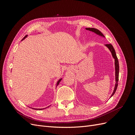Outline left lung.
Here are the masks:
<instances>
[{
	"mask_svg": "<svg viewBox=\"0 0 135 135\" xmlns=\"http://www.w3.org/2000/svg\"><path fill=\"white\" fill-rule=\"evenodd\" d=\"M85 29L87 30H89V31H91L92 32H94L95 33H96L97 35H99L100 36H103V37H105L104 35H103V34L102 33V32L99 30L98 29H96L95 28H85ZM105 46H107L109 50H110V51L112 53V55L113 57V58L115 60V87H114V91L112 93V95L110 96V97H112L114 94L115 93L116 90H117V88L118 87V79H119V62H118V60L117 58V56L116 55V53L115 51V50H114V48H113V46L111 44H105Z\"/></svg>",
	"mask_w": 135,
	"mask_h": 135,
	"instance_id": "obj_1",
	"label": "left lung"
}]
</instances>
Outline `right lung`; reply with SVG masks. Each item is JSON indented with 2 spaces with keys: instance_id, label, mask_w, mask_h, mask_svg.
<instances>
[{
  "instance_id": "add662e5",
  "label": "right lung",
  "mask_w": 135,
  "mask_h": 135,
  "mask_svg": "<svg viewBox=\"0 0 135 135\" xmlns=\"http://www.w3.org/2000/svg\"><path fill=\"white\" fill-rule=\"evenodd\" d=\"M27 36V35H26V36H25V37L23 38V39L22 40H23L25 38H26ZM61 80H62V78L58 80V81H57V84H56V86H57V85L59 84V83H60V82ZM31 109H35V110H43V109H35V108H31ZM44 109H46V108H44Z\"/></svg>"
}]
</instances>
